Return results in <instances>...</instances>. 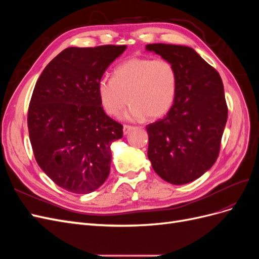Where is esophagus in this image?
Masks as SVG:
<instances>
[{
    "label": "esophagus",
    "instance_id": "obj_1",
    "mask_svg": "<svg viewBox=\"0 0 259 259\" xmlns=\"http://www.w3.org/2000/svg\"><path fill=\"white\" fill-rule=\"evenodd\" d=\"M133 128H134V126H131V125H124V126H123V134L127 135Z\"/></svg>",
    "mask_w": 259,
    "mask_h": 259
}]
</instances>
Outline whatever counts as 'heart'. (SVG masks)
<instances>
[{
	"label": "heart",
	"mask_w": 259,
	"mask_h": 259,
	"mask_svg": "<svg viewBox=\"0 0 259 259\" xmlns=\"http://www.w3.org/2000/svg\"><path fill=\"white\" fill-rule=\"evenodd\" d=\"M177 86V72L168 60L134 57L114 68L112 80L98 81L97 95L109 115H119L128 99L125 119L139 121L147 116L154 120L169 111Z\"/></svg>",
	"instance_id": "1"
}]
</instances>
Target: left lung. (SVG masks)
I'll return each mask as SVG.
<instances>
[{"label":"left lung","mask_w":259,"mask_h":259,"mask_svg":"<svg viewBox=\"0 0 259 259\" xmlns=\"http://www.w3.org/2000/svg\"><path fill=\"white\" fill-rule=\"evenodd\" d=\"M174 66L177 95L164 119L149 124L148 158L154 171L171 185H185L213 166L221 149L227 108L216 70L189 46L148 44Z\"/></svg>","instance_id":"1"}]
</instances>
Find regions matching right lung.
I'll return each mask as SVG.
<instances>
[{"label": "right lung", "instance_id": "right-lung-1", "mask_svg": "<svg viewBox=\"0 0 259 259\" xmlns=\"http://www.w3.org/2000/svg\"><path fill=\"white\" fill-rule=\"evenodd\" d=\"M125 45L68 48L45 67L31 97L28 128L38 166L69 192L86 194L110 173L123 126L109 117L97 83Z\"/></svg>", "mask_w": 259, "mask_h": 259}]
</instances>
